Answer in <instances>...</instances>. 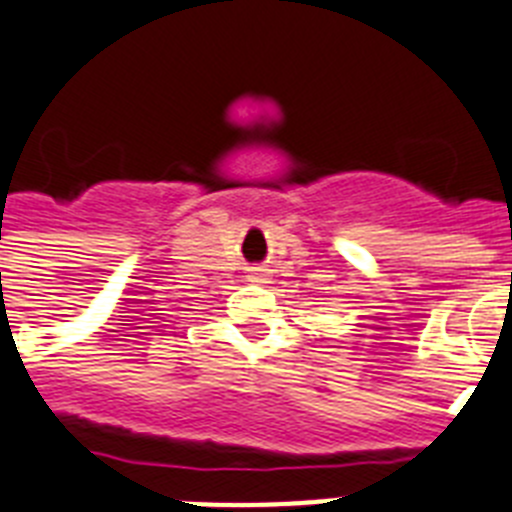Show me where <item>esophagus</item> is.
Instances as JSON below:
<instances>
[{
	"label": "esophagus",
	"instance_id": "34e87169",
	"mask_svg": "<svg viewBox=\"0 0 512 512\" xmlns=\"http://www.w3.org/2000/svg\"><path fill=\"white\" fill-rule=\"evenodd\" d=\"M248 277H251L253 282H266V280H269V274H266V269H261V266H253Z\"/></svg>",
	"mask_w": 512,
	"mask_h": 512
}]
</instances>
